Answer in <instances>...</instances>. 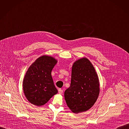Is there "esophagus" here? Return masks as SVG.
<instances>
[{"instance_id":"esophagus-1","label":"esophagus","mask_w":129,"mask_h":129,"mask_svg":"<svg viewBox=\"0 0 129 129\" xmlns=\"http://www.w3.org/2000/svg\"><path fill=\"white\" fill-rule=\"evenodd\" d=\"M63 93V90L62 89H58V93L59 94H62Z\"/></svg>"}]
</instances>
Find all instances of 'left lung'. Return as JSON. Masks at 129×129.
<instances>
[{
    "mask_svg": "<svg viewBox=\"0 0 129 129\" xmlns=\"http://www.w3.org/2000/svg\"><path fill=\"white\" fill-rule=\"evenodd\" d=\"M100 93L97 73L89 60L83 57L73 64L70 87L64 93L67 105L72 112L78 114L90 109Z\"/></svg>",
    "mask_w": 129,
    "mask_h": 129,
    "instance_id": "obj_1",
    "label": "left lung"
}]
</instances>
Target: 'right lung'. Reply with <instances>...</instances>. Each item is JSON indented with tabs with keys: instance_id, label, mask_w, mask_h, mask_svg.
Here are the masks:
<instances>
[{
	"instance_id": "1",
	"label": "right lung",
	"mask_w": 129,
	"mask_h": 129,
	"mask_svg": "<svg viewBox=\"0 0 129 129\" xmlns=\"http://www.w3.org/2000/svg\"><path fill=\"white\" fill-rule=\"evenodd\" d=\"M57 62L52 56L42 55L28 68L24 76L23 88L25 97L32 104L44 105L58 92L51 76Z\"/></svg>"
}]
</instances>
